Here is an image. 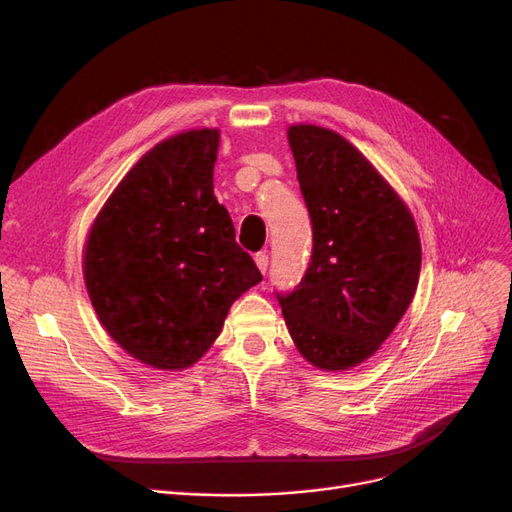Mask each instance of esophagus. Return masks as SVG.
<instances>
[{"mask_svg":"<svg viewBox=\"0 0 512 512\" xmlns=\"http://www.w3.org/2000/svg\"><path fill=\"white\" fill-rule=\"evenodd\" d=\"M254 260H256V266L260 269V273L264 275L266 269H269V254H266V252H258V254L254 256Z\"/></svg>","mask_w":512,"mask_h":512,"instance_id":"1","label":"esophagus"}]
</instances>
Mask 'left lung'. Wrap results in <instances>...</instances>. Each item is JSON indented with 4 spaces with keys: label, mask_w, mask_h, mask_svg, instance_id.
<instances>
[{
    "label": "left lung",
    "mask_w": 512,
    "mask_h": 512,
    "mask_svg": "<svg viewBox=\"0 0 512 512\" xmlns=\"http://www.w3.org/2000/svg\"><path fill=\"white\" fill-rule=\"evenodd\" d=\"M312 225L302 281L277 294L300 354L346 371L400 323L421 273V239L406 204L350 141L316 125L287 131Z\"/></svg>",
    "instance_id": "8db88e82"
}]
</instances>
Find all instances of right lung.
I'll use <instances>...</instances> for the list:
<instances>
[{
    "label": "right lung",
    "mask_w": 512,
    "mask_h": 512,
    "mask_svg": "<svg viewBox=\"0 0 512 512\" xmlns=\"http://www.w3.org/2000/svg\"><path fill=\"white\" fill-rule=\"evenodd\" d=\"M221 133L193 129L145 154L97 214L83 273L114 342L154 369L191 367L231 304L262 281L214 198Z\"/></svg>",
    "instance_id": "1"
}]
</instances>
